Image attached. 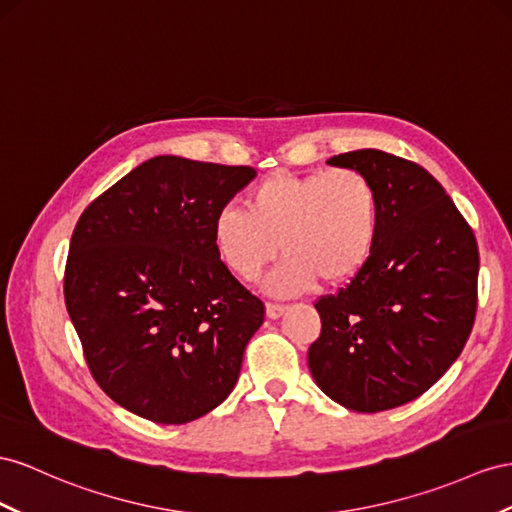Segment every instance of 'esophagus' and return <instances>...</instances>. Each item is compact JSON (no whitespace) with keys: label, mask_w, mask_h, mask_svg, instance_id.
<instances>
[{"label":"esophagus","mask_w":512,"mask_h":512,"mask_svg":"<svg viewBox=\"0 0 512 512\" xmlns=\"http://www.w3.org/2000/svg\"><path fill=\"white\" fill-rule=\"evenodd\" d=\"M285 311H287V307H285V305H279V303H268V305H266V316H268L270 320L281 318Z\"/></svg>","instance_id":"obj_1"}]
</instances>
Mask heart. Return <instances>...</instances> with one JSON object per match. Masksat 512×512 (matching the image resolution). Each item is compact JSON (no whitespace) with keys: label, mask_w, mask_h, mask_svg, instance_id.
Returning <instances> with one entry per match:
<instances>
[{"label":"heart","mask_w":512,"mask_h":512,"mask_svg":"<svg viewBox=\"0 0 512 512\" xmlns=\"http://www.w3.org/2000/svg\"><path fill=\"white\" fill-rule=\"evenodd\" d=\"M381 227L374 181L355 168L277 173L246 196V209L225 205L214 218V248L235 277L255 281L277 257L266 290L294 296L316 281L337 287L368 266Z\"/></svg>","instance_id":"b5f03b06"}]
</instances>
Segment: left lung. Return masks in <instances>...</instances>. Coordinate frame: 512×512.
Returning a JSON list of instances; mask_svg holds the SVG:
<instances>
[{
  "instance_id": "8db88e82",
  "label": "left lung",
  "mask_w": 512,
  "mask_h": 512,
  "mask_svg": "<svg viewBox=\"0 0 512 512\" xmlns=\"http://www.w3.org/2000/svg\"><path fill=\"white\" fill-rule=\"evenodd\" d=\"M368 175L381 201L374 253L316 309L309 346L318 387L350 411L378 413L422 396L463 352L478 305V244L441 183L378 149L335 155Z\"/></svg>"
}]
</instances>
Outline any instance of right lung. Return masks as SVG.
<instances>
[{
    "label": "right lung",
    "instance_id": "1",
    "mask_svg": "<svg viewBox=\"0 0 512 512\" xmlns=\"http://www.w3.org/2000/svg\"><path fill=\"white\" fill-rule=\"evenodd\" d=\"M255 177L251 166L157 155L77 220L64 303L90 374L123 409L188 424L238 383L264 303L220 261L212 225Z\"/></svg>",
    "mask_w": 512,
    "mask_h": 512
}]
</instances>
